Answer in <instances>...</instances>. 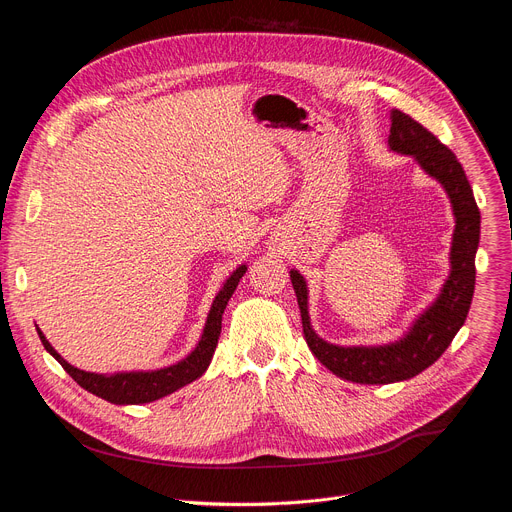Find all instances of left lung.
Masks as SVG:
<instances>
[{
    "mask_svg": "<svg viewBox=\"0 0 512 512\" xmlns=\"http://www.w3.org/2000/svg\"><path fill=\"white\" fill-rule=\"evenodd\" d=\"M388 148L413 157L444 188L455 215L450 244V273L438 297L419 314L407 333L384 345H333L316 335L308 312V283L299 270L289 277L302 312L304 337L318 362L343 380L359 384H390L430 368L465 324L475 289V252L479 246V208L469 179L457 157L422 124L399 109L390 111Z\"/></svg>",
    "mask_w": 512,
    "mask_h": 512,
    "instance_id": "obj_1",
    "label": "left lung"
}]
</instances>
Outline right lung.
I'll use <instances>...</instances> for the list:
<instances>
[{"label":"right lung","instance_id":"obj_1","mask_svg":"<svg viewBox=\"0 0 512 512\" xmlns=\"http://www.w3.org/2000/svg\"><path fill=\"white\" fill-rule=\"evenodd\" d=\"M248 266L239 264L229 279L223 283L221 291L215 295L213 306H210V312L206 316V324L202 328V337L198 345L194 347L192 353H188L182 362H177L167 368L159 370H148V372H113V374H95V372H84L80 368L70 366L66 359L59 355L47 337L41 333V328L37 326L39 339L43 347L57 359L62 368L84 388L88 393H93L113 405H142V403H153L157 399H163L171 393H175L177 388H182L196 378H200L210 359L215 355L219 335H221V320L223 312L227 308V302L231 299L235 287L239 285V279L246 275Z\"/></svg>","mask_w":512,"mask_h":512}]
</instances>
